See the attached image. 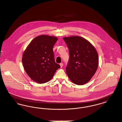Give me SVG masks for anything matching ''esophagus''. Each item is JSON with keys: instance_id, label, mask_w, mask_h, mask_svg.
I'll list each match as a JSON object with an SVG mask.
<instances>
[{"instance_id": "obj_1", "label": "esophagus", "mask_w": 122, "mask_h": 122, "mask_svg": "<svg viewBox=\"0 0 122 122\" xmlns=\"http://www.w3.org/2000/svg\"><path fill=\"white\" fill-rule=\"evenodd\" d=\"M60 66H61V67H62V66H63V64L62 63H61L60 64Z\"/></svg>"}]
</instances>
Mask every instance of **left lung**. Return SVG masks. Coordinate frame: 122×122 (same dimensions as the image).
<instances>
[{
	"instance_id": "1",
	"label": "left lung",
	"mask_w": 122,
	"mask_h": 122,
	"mask_svg": "<svg viewBox=\"0 0 122 122\" xmlns=\"http://www.w3.org/2000/svg\"><path fill=\"white\" fill-rule=\"evenodd\" d=\"M63 39L69 49L70 57L66 73L74 84L83 85L88 82L98 66V56L94 47L86 39L73 36Z\"/></svg>"
}]
</instances>
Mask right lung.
I'll return each mask as SVG.
<instances>
[{
	"label": "right lung",
	"instance_id": "add662e5",
	"mask_svg": "<svg viewBox=\"0 0 122 122\" xmlns=\"http://www.w3.org/2000/svg\"><path fill=\"white\" fill-rule=\"evenodd\" d=\"M56 36L42 35L33 39L23 53L22 63L26 73L39 84L50 81L60 66L56 63L53 48Z\"/></svg>",
	"mask_w": 122,
	"mask_h": 122
}]
</instances>
